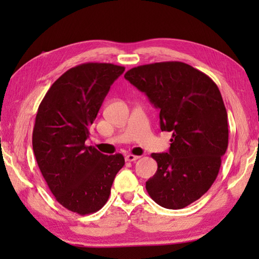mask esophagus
<instances>
[{"label": "esophagus", "mask_w": 259, "mask_h": 259, "mask_svg": "<svg viewBox=\"0 0 259 259\" xmlns=\"http://www.w3.org/2000/svg\"><path fill=\"white\" fill-rule=\"evenodd\" d=\"M124 159H125V161H128V162H134V161H136V160H138L139 156L133 155V154H128V155H125Z\"/></svg>", "instance_id": "34e87169"}]
</instances>
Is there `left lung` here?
Returning a JSON list of instances; mask_svg holds the SVG:
<instances>
[{"mask_svg": "<svg viewBox=\"0 0 259 259\" xmlns=\"http://www.w3.org/2000/svg\"><path fill=\"white\" fill-rule=\"evenodd\" d=\"M125 80L160 111V128L172 133L168 153H153L154 176L146 182L151 198L166 209L199 200L216 181L229 144L227 112L211 78L181 61L134 67Z\"/></svg>", "mask_w": 259, "mask_h": 259, "instance_id": "left-lung-1", "label": "left lung"}]
</instances>
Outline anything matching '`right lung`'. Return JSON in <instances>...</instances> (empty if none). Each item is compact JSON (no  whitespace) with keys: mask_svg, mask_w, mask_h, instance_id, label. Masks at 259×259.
Instances as JSON below:
<instances>
[{"mask_svg":"<svg viewBox=\"0 0 259 259\" xmlns=\"http://www.w3.org/2000/svg\"><path fill=\"white\" fill-rule=\"evenodd\" d=\"M123 72L113 64L78 65L50 87L37 109L33 151L38 168L56 200L82 216L104 207L124 165L120 153L105 155L85 145L109 88Z\"/></svg>","mask_w":259,"mask_h":259,"instance_id":"add662e5","label":"right lung"}]
</instances>
